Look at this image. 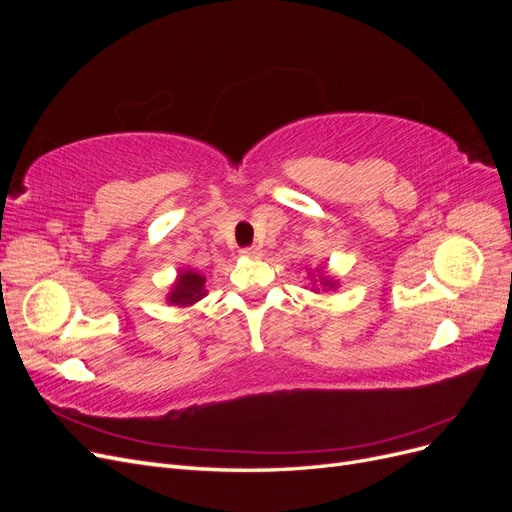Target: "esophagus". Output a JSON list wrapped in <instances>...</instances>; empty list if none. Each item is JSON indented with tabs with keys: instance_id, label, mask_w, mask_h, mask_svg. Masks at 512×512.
I'll return each mask as SVG.
<instances>
[{
	"instance_id": "esophagus-1",
	"label": "esophagus",
	"mask_w": 512,
	"mask_h": 512,
	"mask_svg": "<svg viewBox=\"0 0 512 512\" xmlns=\"http://www.w3.org/2000/svg\"><path fill=\"white\" fill-rule=\"evenodd\" d=\"M241 254H243V256H247V258H258V256L262 254V250H260L258 245H250V247H243Z\"/></svg>"
}]
</instances>
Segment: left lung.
Masks as SVG:
<instances>
[{
    "label": "left lung",
    "mask_w": 512,
    "mask_h": 512,
    "mask_svg": "<svg viewBox=\"0 0 512 512\" xmlns=\"http://www.w3.org/2000/svg\"><path fill=\"white\" fill-rule=\"evenodd\" d=\"M335 282H329V280H324V286H333Z\"/></svg>",
    "instance_id": "8db88e82"
}]
</instances>
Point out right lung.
<instances>
[{"mask_svg": "<svg viewBox=\"0 0 512 512\" xmlns=\"http://www.w3.org/2000/svg\"><path fill=\"white\" fill-rule=\"evenodd\" d=\"M205 277L194 271H185L179 275V282L175 284L173 292H170L168 301L175 305H192L198 299L205 297Z\"/></svg>", "mask_w": 512, "mask_h": 512, "instance_id": "add662e5", "label": "right lung"}]
</instances>
